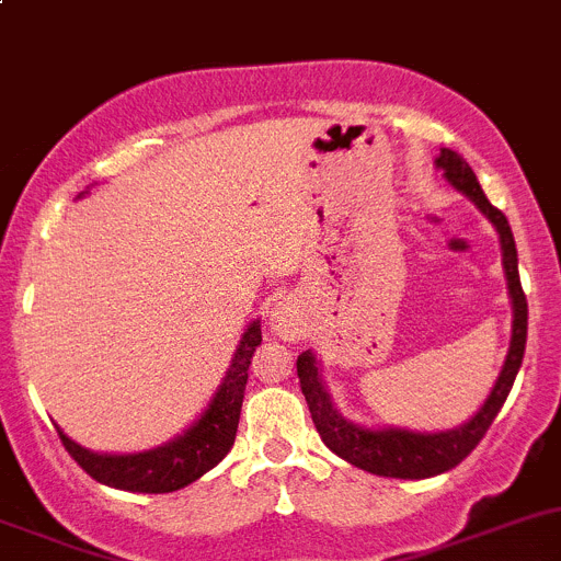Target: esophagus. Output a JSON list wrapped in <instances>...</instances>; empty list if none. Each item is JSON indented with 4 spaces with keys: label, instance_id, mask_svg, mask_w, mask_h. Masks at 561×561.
Here are the masks:
<instances>
[{
    "label": "esophagus",
    "instance_id": "obj_1",
    "mask_svg": "<svg viewBox=\"0 0 561 561\" xmlns=\"http://www.w3.org/2000/svg\"><path fill=\"white\" fill-rule=\"evenodd\" d=\"M271 325H274V331L279 333L282 339L301 336V320H298V314L293 312L290 307H285V304H279V307L274 309V314H271Z\"/></svg>",
    "mask_w": 561,
    "mask_h": 561
}]
</instances>
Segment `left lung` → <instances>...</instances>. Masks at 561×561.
<instances>
[{
    "label": "left lung",
    "mask_w": 561,
    "mask_h": 561,
    "mask_svg": "<svg viewBox=\"0 0 561 561\" xmlns=\"http://www.w3.org/2000/svg\"><path fill=\"white\" fill-rule=\"evenodd\" d=\"M437 165L443 168L445 175H448L450 184H454L458 192H463V195L494 222L502 241V263H505L507 287H511L513 298L511 353H507L505 366H502L500 380H496L494 390H491V396L485 399V404L480 407L478 415L469 423H463V426L454 428V432L439 434H412L401 432V428L369 432V428L353 426L350 421H344V417L339 415L336 407L331 404V396H328V390L320 380V371H317L314 366L312 350L301 353L296 360L298 382H301L304 396H307L309 412H312V421L317 432H320L322 443H325L333 454L342 456L344 461L355 463V467L366 469V472L371 474H382V478L421 480L439 472H448L456 463H461L463 458L478 448V443L485 437L491 423H494L496 412L505 404L507 393H511L513 388V380H516L524 360L526 314H529V309H526L524 287L522 279H518L516 241H513V230L511 225H507V217L500 208L491 206L485 192L480 190L478 179H474L472 168H469L456 151L443 149Z\"/></svg>",
    "instance_id": "8db88e82"
}]
</instances>
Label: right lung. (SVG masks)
Returning <instances> with one entry per match:
<instances>
[{"mask_svg":"<svg viewBox=\"0 0 561 561\" xmlns=\"http://www.w3.org/2000/svg\"><path fill=\"white\" fill-rule=\"evenodd\" d=\"M260 342H263L260 322H252L241 336L233 364H230L208 410L203 412L195 426L186 428L173 443L157 450H146V454L100 456L72 443L59 428L61 445L76 458L78 467H83V472L92 474L100 483L113 485V489L144 491V494H168V491L184 489L192 480L217 467L233 448L236 432H239L241 401H244L249 380V364H252V355Z\"/></svg>","mask_w":561,"mask_h":561,"instance_id":"obj_1","label":"right lung"}]
</instances>
